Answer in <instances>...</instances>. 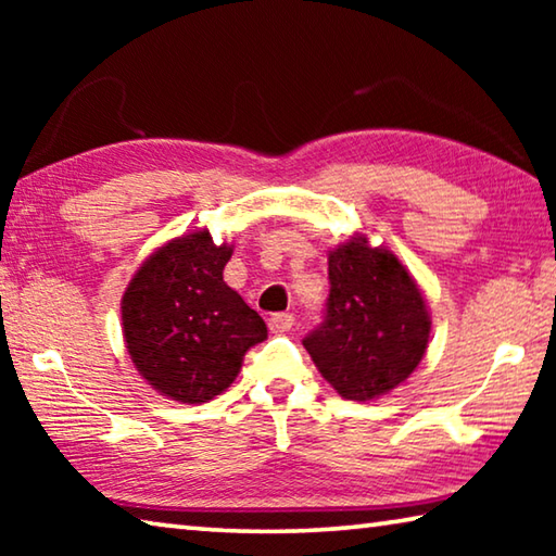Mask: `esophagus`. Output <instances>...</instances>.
<instances>
[{
	"instance_id": "1",
	"label": "esophagus",
	"mask_w": 556,
	"mask_h": 556,
	"mask_svg": "<svg viewBox=\"0 0 556 556\" xmlns=\"http://www.w3.org/2000/svg\"><path fill=\"white\" fill-rule=\"evenodd\" d=\"M294 326V314H275L269 316V331L271 333H287Z\"/></svg>"
}]
</instances>
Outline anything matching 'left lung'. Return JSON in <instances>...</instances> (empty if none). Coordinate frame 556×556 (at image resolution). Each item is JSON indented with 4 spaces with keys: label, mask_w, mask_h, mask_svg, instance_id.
I'll return each mask as SVG.
<instances>
[{
    "label": "left lung",
    "mask_w": 556,
    "mask_h": 556,
    "mask_svg": "<svg viewBox=\"0 0 556 556\" xmlns=\"http://www.w3.org/2000/svg\"><path fill=\"white\" fill-rule=\"evenodd\" d=\"M324 321L304 338L316 368L345 400L404 382L429 343L425 296L392 252L353 238L328 255Z\"/></svg>",
    "instance_id": "obj_1"
}]
</instances>
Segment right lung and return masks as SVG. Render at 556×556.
I'll return each mask as SVG.
<instances>
[{"label":"right lung","mask_w":556,"mask_h":556,"mask_svg":"<svg viewBox=\"0 0 556 556\" xmlns=\"http://www.w3.org/2000/svg\"><path fill=\"white\" fill-rule=\"evenodd\" d=\"M230 255L208 230L184 235L156 250L122 296L131 363L176 402L201 404L228 390L242 355L267 338L262 316L223 281Z\"/></svg>","instance_id":"obj_1"}]
</instances>
